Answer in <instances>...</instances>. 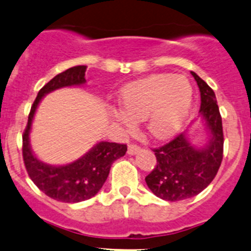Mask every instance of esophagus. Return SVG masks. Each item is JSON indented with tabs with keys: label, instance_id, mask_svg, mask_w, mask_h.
<instances>
[{
	"label": "esophagus",
	"instance_id": "1",
	"mask_svg": "<svg viewBox=\"0 0 251 251\" xmlns=\"http://www.w3.org/2000/svg\"><path fill=\"white\" fill-rule=\"evenodd\" d=\"M140 151V146L138 145H135V143H131V145H128V148H127V153L128 154H136V153Z\"/></svg>",
	"mask_w": 251,
	"mask_h": 251
}]
</instances>
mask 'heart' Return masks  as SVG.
<instances>
[{"instance_id": "1", "label": "heart", "mask_w": 251, "mask_h": 251, "mask_svg": "<svg viewBox=\"0 0 251 251\" xmlns=\"http://www.w3.org/2000/svg\"><path fill=\"white\" fill-rule=\"evenodd\" d=\"M193 100V89L184 77L155 74L126 84L120 91V106L115 119L131 128L135 121L147 119L151 135L159 140L172 137L186 119Z\"/></svg>"}]
</instances>
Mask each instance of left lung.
<instances>
[{
	"mask_svg": "<svg viewBox=\"0 0 251 251\" xmlns=\"http://www.w3.org/2000/svg\"><path fill=\"white\" fill-rule=\"evenodd\" d=\"M201 93L200 113L211 132L202 148H195L185 133L153 148L157 164L146 176L151 191L165 201H181L200 194L211 184L223 159L222 118L215 92L195 72H191Z\"/></svg>",
	"mask_w": 251,
	"mask_h": 251,
	"instance_id": "1",
	"label": "left lung"
}]
</instances>
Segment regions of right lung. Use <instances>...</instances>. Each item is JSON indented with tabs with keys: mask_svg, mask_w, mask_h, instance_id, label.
<instances>
[{
	"mask_svg": "<svg viewBox=\"0 0 251 251\" xmlns=\"http://www.w3.org/2000/svg\"><path fill=\"white\" fill-rule=\"evenodd\" d=\"M87 66H75L53 77L39 91L23 132V160L26 173L34 184L49 198L66 203L86 201L98 194L108 177L111 164L125 155L127 146L124 143L99 142L87 154L67 165L52 167L40 162L29 145V132L38 104L45 94L70 86L86 83Z\"/></svg>",
	"mask_w": 251,
	"mask_h": 251,
	"instance_id": "obj_1",
	"label": "right lung"
}]
</instances>
